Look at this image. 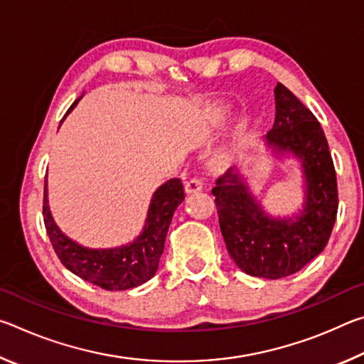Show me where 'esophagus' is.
Returning <instances> with one entry per match:
<instances>
[{"label":"esophagus","mask_w":364,"mask_h":364,"mask_svg":"<svg viewBox=\"0 0 364 364\" xmlns=\"http://www.w3.org/2000/svg\"><path fill=\"white\" fill-rule=\"evenodd\" d=\"M202 188H204V183H202V180H199V178H191V180H188L186 184H184V191H186L188 194L199 193V191H202Z\"/></svg>","instance_id":"esophagus-1"}]
</instances>
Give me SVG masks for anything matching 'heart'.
Here are the masks:
<instances>
[{
  "label": "heart",
  "instance_id": "obj_1",
  "mask_svg": "<svg viewBox=\"0 0 364 364\" xmlns=\"http://www.w3.org/2000/svg\"><path fill=\"white\" fill-rule=\"evenodd\" d=\"M228 162V157L226 156H220L218 159H217V164L218 165H225Z\"/></svg>",
  "mask_w": 364,
  "mask_h": 364
}]
</instances>
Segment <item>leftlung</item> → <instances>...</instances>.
Returning <instances> with one entry per match:
<instances>
[{
    "instance_id": "left-lung-1",
    "label": "left lung",
    "mask_w": 364,
    "mask_h": 364,
    "mask_svg": "<svg viewBox=\"0 0 364 364\" xmlns=\"http://www.w3.org/2000/svg\"><path fill=\"white\" fill-rule=\"evenodd\" d=\"M274 101V125L263 139L274 156L300 162L304 208L292 217H271L241 168L228 170L212 189L228 254L244 273L267 279L297 273L321 254L338 207L334 162L316 117L281 83Z\"/></svg>"
}]
</instances>
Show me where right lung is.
Returning <instances> with one entry per match:
<instances>
[{
  "instance_id": "obj_1",
  "label": "right lung",
  "mask_w": 364,
  "mask_h": 364,
  "mask_svg": "<svg viewBox=\"0 0 364 364\" xmlns=\"http://www.w3.org/2000/svg\"><path fill=\"white\" fill-rule=\"evenodd\" d=\"M72 104L67 114L78 101ZM65 114V115H67ZM65 119V117H64ZM63 123V120H60ZM184 200L181 180L171 178L154 193L146 223L133 242L112 249H90L72 241L59 230L48 204V181L45 180L43 217L46 232L60 263L78 278L100 286L106 291H127L149 281L157 273L160 255L164 254L165 237L176 207Z\"/></svg>"
}]
</instances>
